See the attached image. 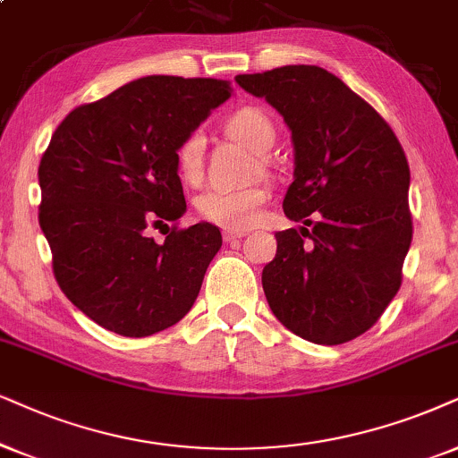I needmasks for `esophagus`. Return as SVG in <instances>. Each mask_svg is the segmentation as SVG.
<instances>
[{"label": "esophagus", "instance_id": "obj_1", "mask_svg": "<svg viewBox=\"0 0 458 458\" xmlns=\"http://www.w3.org/2000/svg\"><path fill=\"white\" fill-rule=\"evenodd\" d=\"M245 236V230H225L224 233V241H236V239H242Z\"/></svg>", "mask_w": 458, "mask_h": 458}]
</instances>
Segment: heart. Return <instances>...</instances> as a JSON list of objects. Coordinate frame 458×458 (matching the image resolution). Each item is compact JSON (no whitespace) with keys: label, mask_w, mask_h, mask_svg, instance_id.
I'll return each mask as SVG.
<instances>
[{"label":"heart","mask_w":458,"mask_h":458,"mask_svg":"<svg viewBox=\"0 0 458 458\" xmlns=\"http://www.w3.org/2000/svg\"><path fill=\"white\" fill-rule=\"evenodd\" d=\"M228 132L253 152H268L275 141V124L258 107H241L228 118ZM202 154H205V135L200 129L190 131L175 149L177 171L188 183H199L202 177ZM268 199L264 186L245 188H207L196 199V211L205 222L222 225L228 230H245L256 222L258 209Z\"/></svg>","instance_id":"obj_1"}]
</instances>
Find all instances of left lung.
<instances>
[{
	"label": "left lung",
	"mask_w": 458,
	"mask_h": 458,
	"mask_svg": "<svg viewBox=\"0 0 458 458\" xmlns=\"http://www.w3.org/2000/svg\"><path fill=\"white\" fill-rule=\"evenodd\" d=\"M292 131L296 169L283 211L309 228L276 233L262 270L272 312L315 344L368 332L402 287L412 242L410 166L389 123L317 65L236 75Z\"/></svg>",
	"instance_id": "left-lung-1"
}]
</instances>
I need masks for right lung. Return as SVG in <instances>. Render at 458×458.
<instances>
[{
    "label": "right lung",
    "instance_id": "right-lung-1",
    "mask_svg": "<svg viewBox=\"0 0 458 458\" xmlns=\"http://www.w3.org/2000/svg\"><path fill=\"white\" fill-rule=\"evenodd\" d=\"M228 97V80L148 75L56 126L38 169L39 225L63 293L109 332L152 335L192 309L222 233L177 225L175 149Z\"/></svg>",
    "mask_w": 458,
    "mask_h": 458
}]
</instances>
